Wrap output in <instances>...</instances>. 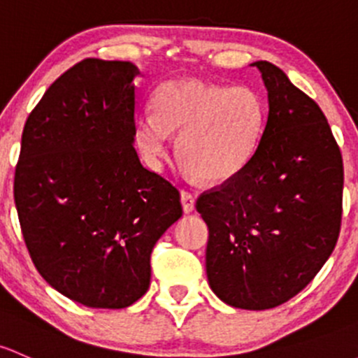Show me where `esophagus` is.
I'll return each instance as SVG.
<instances>
[{
  "label": "esophagus",
  "instance_id": "34e87169",
  "mask_svg": "<svg viewBox=\"0 0 358 358\" xmlns=\"http://www.w3.org/2000/svg\"><path fill=\"white\" fill-rule=\"evenodd\" d=\"M180 197H182L183 210H185L187 214L192 213V210L195 209V195L192 194V192H189V190H182Z\"/></svg>",
  "mask_w": 358,
  "mask_h": 358
}]
</instances>
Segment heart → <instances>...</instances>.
<instances>
[{
	"mask_svg": "<svg viewBox=\"0 0 358 358\" xmlns=\"http://www.w3.org/2000/svg\"><path fill=\"white\" fill-rule=\"evenodd\" d=\"M266 125V106L248 87L180 78L156 94V113L135 120V141L152 168L168 152L171 131H180V157L201 178L223 183L248 166Z\"/></svg>",
	"mask_w": 358,
	"mask_h": 358,
	"instance_id": "heart-1",
	"label": "heart"
}]
</instances>
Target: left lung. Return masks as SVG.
Instances as JSON below:
<instances>
[{
	"label": "left lung",
	"instance_id": "8db88e82",
	"mask_svg": "<svg viewBox=\"0 0 358 358\" xmlns=\"http://www.w3.org/2000/svg\"><path fill=\"white\" fill-rule=\"evenodd\" d=\"M269 113L254 157L235 178L204 192L206 271L228 306L266 310L314 280L341 227L343 159L324 113L269 62H255Z\"/></svg>",
	"mask_w": 358,
	"mask_h": 358
}]
</instances>
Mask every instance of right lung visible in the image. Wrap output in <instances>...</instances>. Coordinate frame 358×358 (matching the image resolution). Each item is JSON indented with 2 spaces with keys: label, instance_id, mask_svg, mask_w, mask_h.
Instances as JSON below:
<instances>
[{
  "label": "right lung",
  "instance_id": "add662e5",
  "mask_svg": "<svg viewBox=\"0 0 358 358\" xmlns=\"http://www.w3.org/2000/svg\"><path fill=\"white\" fill-rule=\"evenodd\" d=\"M141 71L87 58L25 122L13 197L41 276L73 302L125 308L150 283V254L182 216L180 192L134 148Z\"/></svg>",
  "mask_w": 358,
  "mask_h": 358
}]
</instances>
